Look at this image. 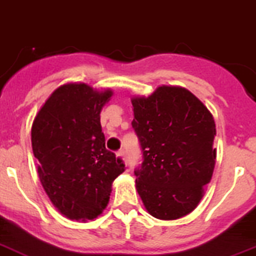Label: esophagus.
Returning a JSON list of instances; mask_svg holds the SVG:
<instances>
[{"label": "esophagus", "instance_id": "obj_1", "mask_svg": "<svg viewBox=\"0 0 256 256\" xmlns=\"http://www.w3.org/2000/svg\"><path fill=\"white\" fill-rule=\"evenodd\" d=\"M117 158L124 162V160H126V156H124V150H121V151L117 152Z\"/></svg>", "mask_w": 256, "mask_h": 256}]
</instances>
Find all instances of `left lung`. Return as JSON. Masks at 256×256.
<instances>
[{"mask_svg": "<svg viewBox=\"0 0 256 256\" xmlns=\"http://www.w3.org/2000/svg\"><path fill=\"white\" fill-rule=\"evenodd\" d=\"M132 102V126L143 154L134 170L139 196L154 218H184L196 208L214 173V117L182 87L161 86Z\"/></svg>", "mask_w": 256, "mask_h": 256, "instance_id": "left-lung-1", "label": "left lung"}]
</instances>
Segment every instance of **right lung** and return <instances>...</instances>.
I'll return each instance as SVG.
<instances>
[{"mask_svg": "<svg viewBox=\"0 0 256 256\" xmlns=\"http://www.w3.org/2000/svg\"><path fill=\"white\" fill-rule=\"evenodd\" d=\"M113 92L84 83L56 90L36 114L32 151L45 192L72 220H92L106 207L112 184L124 172V161L105 148L100 112Z\"/></svg>", "mask_w": 256, "mask_h": 256, "instance_id": "1", "label": "right lung"}]
</instances>
